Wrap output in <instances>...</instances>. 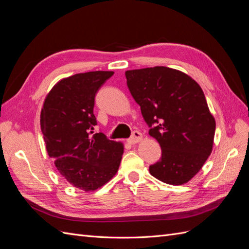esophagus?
<instances>
[{
    "mask_svg": "<svg viewBox=\"0 0 249 249\" xmlns=\"http://www.w3.org/2000/svg\"><path fill=\"white\" fill-rule=\"evenodd\" d=\"M141 138H142L141 133L138 132V131H134L132 133V136L129 139H127L126 141H127V143H129V144H135V143L139 142L141 140Z\"/></svg>",
    "mask_w": 249,
    "mask_h": 249,
    "instance_id": "1",
    "label": "esophagus"
}]
</instances>
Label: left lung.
I'll return each instance as SVG.
<instances>
[{
  "label": "left lung",
  "mask_w": 249,
  "mask_h": 249,
  "mask_svg": "<svg viewBox=\"0 0 249 249\" xmlns=\"http://www.w3.org/2000/svg\"><path fill=\"white\" fill-rule=\"evenodd\" d=\"M126 85L162 149L150 175L182 185L200 170L212 152L216 124L200 86L166 66L125 71Z\"/></svg>",
  "instance_id": "left-lung-1"
}]
</instances>
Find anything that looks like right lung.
Returning <instances> with one entry per match:
<instances>
[{"label":"right lung","instance_id":"add662e5","mask_svg":"<svg viewBox=\"0 0 249 249\" xmlns=\"http://www.w3.org/2000/svg\"><path fill=\"white\" fill-rule=\"evenodd\" d=\"M113 73L89 71L59 81L41 110L40 126L49 156L67 182L84 191L109 182L124 154L123 143L94 133L95 95Z\"/></svg>","mask_w":249,"mask_h":249}]
</instances>
